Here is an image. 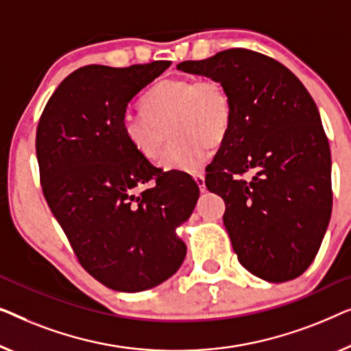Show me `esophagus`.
Segmentation results:
<instances>
[{
    "mask_svg": "<svg viewBox=\"0 0 351 351\" xmlns=\"http://www.w3.org/2000/svg\"><path fill=\"white\" fill-rule=\"evenodd\" d=\"M194 180L197 182V186H199V189L202 192H205L206 187H205V176H204V173H195L194 175Z\"/></svg>",
    "mask_w": 351,
    "mask_h": 351,
    "instance_id": "esophagus-1",
    "label": "esophagus"
}]
</instances>
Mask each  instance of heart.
Masks as SVG:
<instances>
[{"label":"heart","instance_id":"heart-1","mask_svg":"<svg viewBox=\"0 0 351 351\" xmlns=\"http://www.w3.org/2000/svg\"><path fill=\"white\" fill-rule=\"evenodd\" d=\"M145 112H125L122 133L145 159L162 154L167 136L173 138L162 157L167 170L195 173L211 147L224 141L234 121V100L218 77H173L151 88L141 101Z\"/></svg>","mask_w":351,"mask_h":351}]
</instances>
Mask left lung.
I'll return each mask as SVG.
<instances>
[{
    "instance_id": "left-lung-1",
    "label": "left lung",
    "mask_w": 351,
    "mask_h": 351,
    "mask_svg": "<svg viewBox=\"0 0 351 351\" xmlns=\"http://www.w3.org/2000/svg\"><path fill=\"white\" fill-rule=\"evenodd\" d=\"M178 70L218 77L234 100V121L206 169L208 191L240 264L283 283L313 263L332 210L330 151L313 98L285 65L248 49H227ZM254 171L250 180L243 175Z\"/></svg>"
}]
</instances>
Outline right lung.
<instances>
[{
  "label": "right lung",
  "instance_id": "add662e5",
  "mask_svg": "<svg viewBox=\"0 0 351 351\" xmlns=\"http://www.w3.org/2000/svg\"><path fill=\"white\" fill-rule=\"evenodd\" d=\"M170 62L73 71L49 98L36 128L43 194L79 264L108 288L151 289L186 256L175 229L189 218L199 186L138 154L122 116L141 88ZM153 181L147 190L141 184Z\"/></svg>",
  "mask_w": 351,
  "mask_h": 351
}]
</instances>
